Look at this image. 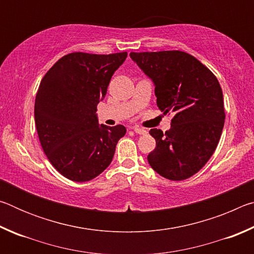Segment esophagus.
I'll list each match as a JSON object with an SVG mask.
<instances>
[{
    "mask_svg": "<svg viewBox=\"0 0 254 254\" xmlns=\"http://www.w3.org/2000/svg\"><path fill=\"white\" fill-rule=\"evenodd\" d=\"M132 130L134 131L135 133H137V134H145V133H147V131H145L144 128L139 127H133Z\"/></svg>",
    "mask_w": 254,
    "mask_h": 254,
    "instance_id": "1",
    "label": "esophagus"
}]
</instances>
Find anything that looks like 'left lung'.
Returning <instances> with one entry per match:
<instances>
[{
	"mask_svg": "<svg viewBox=\"0 0 254 254\" xmlns=\"http://www.w3.org/2000/svg\"><path fill=\"white\" fill-rule=\"evenodd\" d=\"M130 57L153 81L160 111L175 114L170 130H150L156 139V148L148 156L150 166L170 180L191 177L212 157L224 127L220 83L184 51L131 53Z\"/></svg>",
	"mask_w": 254,
	"mask_h": 254,
	"instance_id": "1",
	"label": "left lung"
}]
</instances>
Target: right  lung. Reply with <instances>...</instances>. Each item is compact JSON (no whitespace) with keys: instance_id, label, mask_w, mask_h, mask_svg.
I'll return each instance as SVG.
<instances>
[{"instance_id":"add662e5","label":"right lung","mask_w":254,"mask_h":254,"mask_svg":"<svg viewBox=\"0 0 254 254\" xmlns=\"http://www.w3.org/2000/svg\"><path fill=\"white\" fill-rule=\"evenodd\" d=\"M127 53L64 56L38 88L34 121L41 147L56 170L72 182H88L113 159L123 126L98 124L97 104Z\"/></svg>"}]
</instances>
